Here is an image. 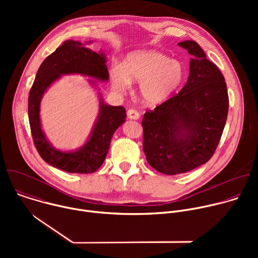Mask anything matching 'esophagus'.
Masks as SVG:
<instances>
[{
	"mask_svg": "<svg viewBox=\"0 0 258 258\" xmlns=\"http://www.w3.org/2000/svg\"><path fill=\"white\" fill-rule=\"evenodd\" d=\"M127 116L130 119H139L140 118V114L135 109H130L127 110Z\"/></svg>",
	"mask_w": 258,
	"mask_h": 258,
	"instance_id": "34e87169",
	"label": "esophagus"
}]
</instances>
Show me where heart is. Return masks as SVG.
Here are the masks:
<instances>
[{"label": "heart", "instance_id": "1", "mask_svg": "<svg viewBox=\"0 0 258 258\" xmlns=\"http://www.w3.org/2000/svg\"><path fill=\"white\" fill-rule=\"evenodd\" d=\"M185 77L181 63L164 54L149 50L131 53L120 67L110 72L112 87L125 92L130 83H139V95L146 105H156L168 99Z\"/></svg>", "mask_w": 258, "mask_h": 258}]
</instances>
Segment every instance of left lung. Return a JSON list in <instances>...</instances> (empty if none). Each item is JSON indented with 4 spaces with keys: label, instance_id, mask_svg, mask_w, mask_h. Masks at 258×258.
Instances as JSON below:
<instances>
[{
    "label": "left lung",
    "instance_id": "1",
    "mask_svg": "<svg viewBox=\"0 0 258 258\" xmlns=\"http://www.w3.org/2000/svg\"><path fill=\"white\" fill-rule=\"evenodd\" d=\"M192 56L182 89L142 120L147 161L164 174L188 172L206 163L222 138L229 111L223 73L194 41L178 44Z\"/></svg>",
    "mask_w": 258,
    "mask_h": 258
}]
</instances>
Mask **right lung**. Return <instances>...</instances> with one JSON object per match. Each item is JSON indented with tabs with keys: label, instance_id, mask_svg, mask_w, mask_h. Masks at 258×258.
<instances>
[{
	"label": "right lung",
	"instance_id": "right-lung-1",
	"mask_svg": "<svg viewBox=\"0 0 258 258\" xmlns=\"http://www.w3.org/2000/svg\"><path fill=\"white\" fill-rule=\"evenodd\" d=\"M104 53H96L76 41H66L48 56L36 73L28 96V119L32 140L40 156L50 165L71 173L95 172L104 162L114 132L126 117L122 106L100 103V113L86 145L76 152H61L48 143L40 121V102L47 88L61 75L78 73L107 81Z\"/></svg>",
	"mask_w": 258,
	"mask_h": 258
}]
</instances>
